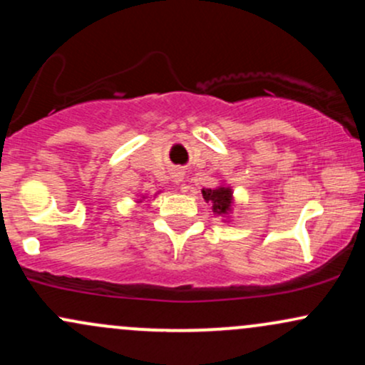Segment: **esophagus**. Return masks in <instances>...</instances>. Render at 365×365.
<instances>
[{
	"label": "esophagus",
	"instance_id": "1",
	"mask_svg": "<svg viewBox=\"0 0 365 365\" xmlns=\"http://www.w3.org/2000/svg\"><path fill=\"white\" fill-rule=\"evenodd\" d=\"M173 180H175V182H177V183L182 182V171H180V170L175 171V173H173Z\"/></svg>",
	"mask_w": 365,
	"mask_h": 365
}]
</instances>
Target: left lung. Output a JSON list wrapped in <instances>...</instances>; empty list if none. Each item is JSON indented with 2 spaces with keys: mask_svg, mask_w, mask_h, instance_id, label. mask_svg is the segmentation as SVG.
Returning a JSON list of instances; mask_svg holds the SVG:
<instances>
[{
  "mask_svg": "<svg viewBox=\"0 0 365 365\" xmlns=\"http://www.w3.org/2000/svg\"><path fill=\"white\" fill-rule=\"evenodd\" d=\"M204 200L211 206L215 215H228L232 211V188L230 187H217V188H204L202 190Z\"/></svg>",
  "mask_w": 365,
  "mask_h": 365,
  "instance_id": "left-lung-1",
  "label": "left lung"
}]
</instances>
